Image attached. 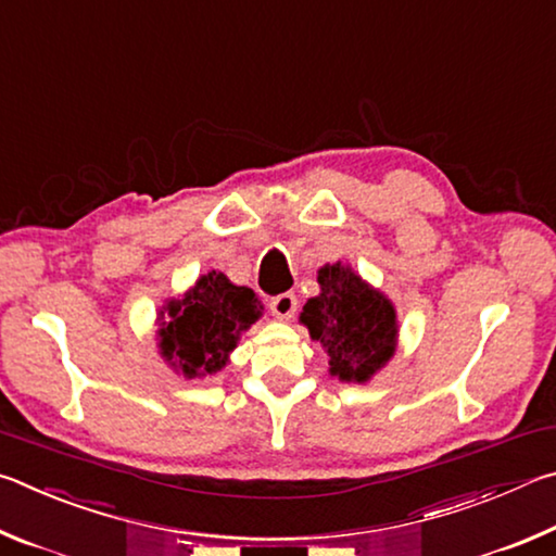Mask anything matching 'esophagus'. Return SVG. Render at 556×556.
<instances>
[{
  "label": "esophagus",
  "instance_id": "34e87169",
  "mask_svg": "<svg viewBox=\"0 0 556 556\" xmlns=\"http://www.w3.org/2000/svg\"><path fill=\"white\" fill-rule=\"evenodd\" d=\"M269 308H271V314L279 318V321H289V318L296 312V296L291 294V291H285V294H279L269 301Z\"/></svg>",
  "mask_w": 556,
  "mask_h": 556
}]
</instances>
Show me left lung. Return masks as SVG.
<instances>
[{
	"mask_svg": "<svg viewBox=\"0 0 556 556\" xmlns=\"http://www.w3.org/2000/svg\"><path fill=\"white\" fill-rule=\"evenodd\" d=\"M321 294L308 299L299 321L328 353V372L341 382H368L397 348V314L382 291L351 267L318 269Z\"/></svg>",
	"mask_w": 556,
	"mask_h": 556,
	"instance_id": "left-lung-1",
	"label": "left lung"
}]
</instances>
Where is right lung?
<instances>
[{
	"label": "right lung",
	"instance_id": "1",
	"mask_svg": "<svg viewBox=\"0 0 556 556\" xmlns=\"http://www.w3.org/2000/svg\"><path fill=\"white\" fill-rule=\"evenodd\" d=\"M260 316L262 304L255 291L232 285L223 271L213 269L159 312V351L188 380L215 375L225 368L240 333Z\"/></svg>",
	"mask_w": 556,
	"mask_h": 556
}]
</instances>
